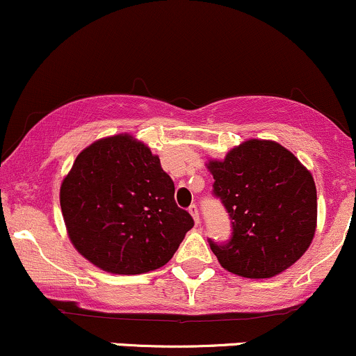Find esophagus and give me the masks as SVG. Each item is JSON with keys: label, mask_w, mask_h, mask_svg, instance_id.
Returning <instances> with one entry per match:
<instances>
[{"label": "esophagus", "mask_w": 356, "mask_h": 356, "mask_svg": "<svg viewBox=\"0 0 356 356\" xmlns=\"http://www.w3.org/2000/svg\"><path fill=\"white\" fill-rule=\"evenodd\" d=\"M189 212H191L192 218H194L195 224L201 222V214H199V209H197V206H195V204H192V206L189 207Z\"/></svg>", "instance_id": "1"}]
</instances>
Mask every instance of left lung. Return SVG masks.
Masks as SVG:
<instances>
[{
  "mask_svg": "<svg viewBox=\"0 0 356 356\" xmlns=\"http://www.w3.org/2000/svg\"><path fill=\"white\" fill-rule=\"evenodd\" d=\"M231 219V239L209 246L220 266L238 276L273 277L296 263L316 229V186L300 161L273 140L243 142L224 161H209Z\"/></svg>",
  "mask_w": 356,
  "mask_h": 356,
  "instance_id": "1",
  "label": "left lung"
}]
</instances>
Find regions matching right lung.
I'll use <instances>...</instances> for the list:
<instances>
[{"label": "right lung", "instance_id": "1", "mask_svg": "<svg viewBox=\"0 0 356 356\" xmlns=\"http://www.w3.org/2000/svg\"><path fill=\"white\" fill-rule=\"evenodd\" d=\"M157 155L129 134L81 150L60 187L73 246L113 275H142L169 263L194 219L174 199Z\"/></svg>", "mask_w": 356, "mask_h": 356}]
</instances>
